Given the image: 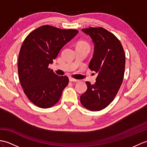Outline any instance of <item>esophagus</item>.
I'll list each match as a JSON object with an SVG mask.
<instances>
[{
  "label": "esophagus",
  "mask_w": 147,
  "mask_h": 147,
  "mask_svg": "<svg viewBox=\"0 0 147 147\" xmlns=\"http://www.w3.org/2000/svg\"><path fill=\"white\" fill-rule=\"evenodd\" d=\"M69 81L71 82H78L80 80H76V79H74L73 78H69Z\"/></svg>",
  "instance_id": "1"
}]
</instances>
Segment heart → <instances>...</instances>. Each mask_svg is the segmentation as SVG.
I'll use <instances>...</instances> for the list:
<instances>
[{
	"mask_svg": "<svg viewBox=\"0 0 147 147\" xmlns=\"http://www.w3.org/2000/svg\"><path fill=\"white\" fill-rule=\"evenodd\" d=\"M77 47H88V48H90L89 44H88L86 42H84V41H80L78 42L77 44Z\"/></svg>",
	"mask_w": 147,
	"mask_h": 147,
	"instance_id": "obj_1",
	"label": "heart"
}]
</instances>
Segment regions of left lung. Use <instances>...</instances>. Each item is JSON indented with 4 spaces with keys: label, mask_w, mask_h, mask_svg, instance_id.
<instances>
[{
    "label": "left lung",
    "mask_w": 147,
    "mask_h": 147,
    "mask_svg": "<svg viewBox=\"0 0 147 147\" xmlns=\"http://www.w3.org/2000/svg\"><path fill=\"white\" fill-rule=\"evenodd\" d=\"M82 31L94 43V53L89 64L91 71L98 73L96 82L86 81L88 89L80 96L84 108L100 111L114 100L122 84L125 67V54L120 40L103 27H89Z\"/></svg>",
    "instance_id": "left-lung-1"
}]
</instances>
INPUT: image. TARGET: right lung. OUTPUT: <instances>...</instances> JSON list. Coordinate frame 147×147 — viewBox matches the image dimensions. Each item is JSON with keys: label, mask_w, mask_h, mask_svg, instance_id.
I'll use <instances>...</instances> for the list:
<instances>
[{"label": "right lung", "mask_w": 147, "mask_h": 147, "mask_svg": "<svg viewBox=\"0 0 147 147\" xmlns=\"http://www.w3.org/2000/svg\"><path fill=\"white\" fill-rule=\"evenodd\" d=\"M78 33V30L46 25L33 30L24 40L19 54V78L24 93L37 107H53L67 86L68 78L57 76L48 66Z\"/></svg>", "instance_id": "right-lung-1"}]
</instances>
